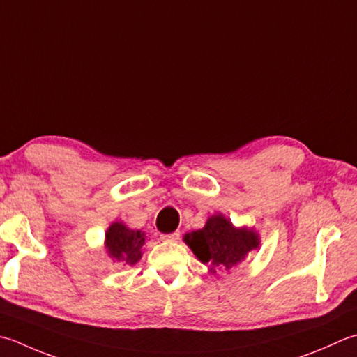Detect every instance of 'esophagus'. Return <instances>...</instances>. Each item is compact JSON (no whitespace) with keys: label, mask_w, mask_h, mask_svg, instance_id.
I'll use <instances>...</instances> for the list:
<instances>
[{"label":"esophagus","mask_w":357,"mask_h":357,"mask_svg":"<svg viewBox=\"0 0 357 357\" xmlns=\"http://www.w3.org/2000/svg\"><path fill=\"white\" fill-rule=\"evenodd\" d=\"M181 234L179 232H173V234H162L160 235V240L162 241H178Z\"/></svg>","instance_id":"1"}]
</instances>
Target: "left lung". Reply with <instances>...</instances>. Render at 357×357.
Segmentation results:
<instances>
[{
  "mask_svg": "<svg viewBox=\"0 0 357 357\" xmlns=\"http://www.w3.org/2000/svg\"><path fill=\"white\" fill-rule=\"evenodd\" d=\"M184 241L201 263L208 264L212 274L216 269H232L260 246V236L254 229L235 227L222 215L208 216L206 226L185 234Z\"/></svg>",
  "mask_w": 357,
  "mask_h": 357,
  "instance_id": "1",
  "label": "left lung"
}]
</instances>
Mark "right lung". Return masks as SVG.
I'll return each mask as SVG.
<instances>
[{"label":"right lung","mask_w":357,"mask_h":357,"mask_svg":"<svg viewBox=\"0 0 357 357\" xmlns=\"http://www.w3.org/2000/svg\"><path fill=\"white\" fill-rule=\"evenodd\" d=\"M145 234L142 230L128 229L123 222H113L105 232V248L114 263L136 264L142 258Z\"/></svg>","instance_id":"add662e5"}]
</instances>
